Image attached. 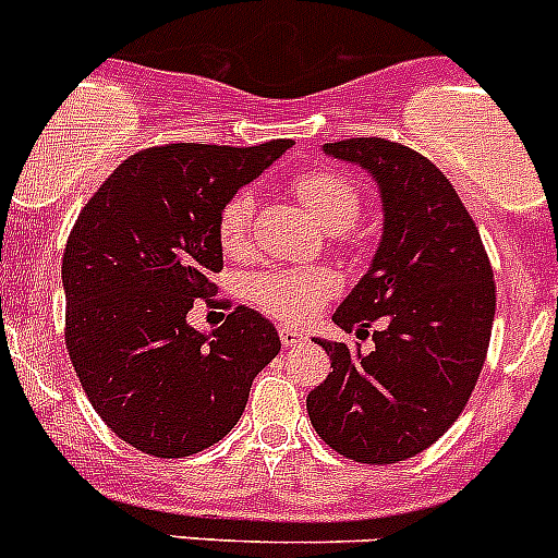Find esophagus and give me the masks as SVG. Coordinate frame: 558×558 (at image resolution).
<instances>
[{"label":"esophagus","mask_w":558,"mask_h":558,"mask_svg":"<svg viewBox=\"0 0 558 558\" xmlns=\"http://www.w3.org/2000/svg\"><path fill=\"white\" fill-rule=\"evenodd\" d=\"M279 340H282L284 349H293V345H301V342H304V335L295 329H279Z\"/></svg>","instance_id":"1"}]
</instances>
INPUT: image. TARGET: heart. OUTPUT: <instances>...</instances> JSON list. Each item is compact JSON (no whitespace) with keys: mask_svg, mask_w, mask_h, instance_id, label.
I'll return each instance as SVG.
<instances>
[{"mask_svg":"<svg viewBox=\"0 0 558 558\" xmlns=\"http://www.w3.org/2000/svg\"><path fill=\"white\" fill-rule=\"evenodd\" d=\"M295 193L313 209L318 221L335 232L342 243L360 240L362 191L354 179L335 168H306L295 173ZM254 196L252 191H238L218 209V243L223 254L240 257L252 248ZM245 299L268 318L282 324H306L320 306L337 293V279L326 268H268L248 276L243 282Z\"/></svg>","mask_w":558,"mask_h":558,"instance_id":"1","label":"heart"}]
</instances>
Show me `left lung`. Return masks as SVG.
<instances>
[{
  "instance_id": "left-lung-1",
  "label": "left lung",
  "mask_w": 558,
  "mask_h": 558,
  "mask_svg": "<svg viewBox=\"0 0 558 558\" xmlns=\"http://www.w3.org/2000/svg\"><path fill=\"white\" fill-rule=\"evenodd\" d=\"M324 151L376 177L385 234L331 315L349 335H371L373 351L318 340L331 373L306 396V412L345 459L403 462L437 442L476 390L495 318L493 265L457 187L421 151L387 137H349Z\"/></svg>"
}]
</instances>
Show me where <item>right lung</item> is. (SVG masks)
Here are the masks:
<instances>
[{"label":"right lung","instance_id":"obj_1","mask_svg":"<svg viewBox=\"0 0 558 558\" xmlns=\"http://www.w3.org/2000/svg\"><path fill=\"white\" fill-rule=\"evenodd\" d=\"M290 146H151L76 216L63 252L65 349L96 415L137 451L179 459L227 437L282 349L248 306L213 335L187 326V313L216 293L221 204Z\"/></svg>","mask_w":558,"mask_h":558}]
</instances>
